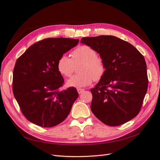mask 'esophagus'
Here are the masks:
<instances>
[{
    "instance_id": "1",
    "label": "esophagus",
    "mask_w": 160,
    "mask_h": 160,
    "mask_svg": "<svg viewBox=\"0 0 160 160\" xmlns=\"http://www.w3.org/2000/svg\"><path fill=\"white\" fill-rule=\"evenodd\" d=\"M84 91V89H80V88H78L77 89V92H78L79 94H81L83 93V92Z\"/></svg>"
}]
</instances>
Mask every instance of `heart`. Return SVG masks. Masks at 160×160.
<instances>
[{
	"label": "heart",
	"instance_id": "heart-1",
	"mask_svg": "<svg viewBox=\"0 0 160 160\" xmlns=\"http://www.w3.org/2000/svg\"><path fill=\"white\" fill-rule=\"evenodd\" d=\"M72 59L66 55H61L58 59L57 70L65 77H69L74 69V65L81 63L80 74L71 77L67 81V85L71 88H82L91 85L94 81L102 78L105 72L104 62L93 48L88 45L77 47L72 52Z\"/></svg>",
	"mask_w": 160,
	"mask_h": 160
}]
</instances>
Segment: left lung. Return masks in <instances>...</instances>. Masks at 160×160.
Instances as JSON below:
<instances>
[{
    "label": "left lung",
    "mask_w": 160,
    "mask_h": 160,
    "mask_svg": "<svg viewBox=\"0 0 160 160\" xmlns=\"http://www.w3.org/2000/svg\"><path fill=\"white\" fill-rule=\"evenodd\" d=\"M81 42L99 53L105 72L91 91V109L101 122L118 126L136 116L148 90L143 56L127 41L111 35L83 37Z\"/></svg>",
    "instance_id": "obj_1"
}]
</instances>
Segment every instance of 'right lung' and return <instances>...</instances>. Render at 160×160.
Returning <instances> with one entry per match:
<instances>
[{"mask_svg":"<svg viewBox=\"0 0 160 160\" xmlns=\"http://www.w3.org/2000/svg\"><path fill=\"white\" fill-rule=\"evenodd\" d=\"M78 39L48 38L31 45L17 60L12 91L22 114L38 126L51 128L69 114L79 97L75 88L61 91L64 79L57 70L59 57Z\"/></svg>","mask_w":160,"mask_h":160,"instance_id":"right-lung-1","label":"right lung"}]
</instances>
